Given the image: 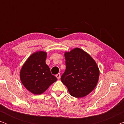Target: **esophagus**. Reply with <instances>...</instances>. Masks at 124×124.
I'll list each match as a JSON object with an SVG mask.
<instances>
[{
    "label": "esophagus",
    "mask_w": 124,
    "mask_h": 124,
    "mask_svg": "<svg viewBox=\"0 0 124 124\" xmlns=\"http://www.w3.org/2000/svg\"><path fill=\"white\" fill-rule=\"evenodd\" d=\"M56 77H57V79H59L60 78V73L57 74L56 75Z\"/></svg>",
    "instance_id": "obj_1"
}]
</instances>
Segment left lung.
I'll return each instance as SVG.
<instances>
[{
    "label": "left lung",
    "mask_w": 124,
    "mask_h": 124,
    "mask_svg": "<svg viewBox=\"0 0 124 124\" xmlns=\"http://www.w3.org/2000/svg\"><path fill=\"white\" fill-rule=\"evenodd\" d=\"M66 69L61 81L71 95L84 97L97 85L99 70L91 56L79 48L65 53Z\"/></svg>",
    "instance_id": "left-lung-1"
}]
</instances>
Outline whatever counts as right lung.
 Listing matches in <instances>:
<instances>
[{
  "label": "right lung",
  "mask_w": 124,
  "mask_h": 124,
  "mask_svg": "<svg viewBox=\"0 0 124 124\" xmlns=\"http://www.w3.org/2000/svg\"><path fill=\"white\" fill-rule=\"evenodd\" d=\"M47 53L38 51L32 54L20 71V79L23 86L34 94H41L57 80L46 64Z\"/></svg>",
  "instance_id": "right-lung-1"
}]
</instances>
